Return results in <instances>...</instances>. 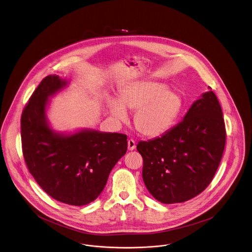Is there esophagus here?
Wrapping results in <instances>:
<instances>
[{"mask_svg":"<svg viewBox=\"0 0 252 252\" xmlns=\"http://www.w3.org/2000/svg\"><path fill=\"white\" fill-rule=\"evenodd\" d=\"M127 147H128V150H129V151L134 150V149L136 148V142H135V141L132 140V139L128 140V141H127Z\"/></svg>","mask_w":252,"mask_h":252,"instance_id":"34e87169","label":"esophagus"}]
</instances>
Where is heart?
Instances as JSON below:
<instances>
[{
	"label": "heart",
	"instance_id": "1",
	"mask_svg": "<svg viewBox=\"0 0 252 252\" xmlns=\"http://www.w3.org/2000/svg\"><path fill=\"white\" fill-rule=\"evenodd\" d=\"M158 82L139 81L125 87L109 109L117 120H126V111H134V125L141 134L157 137L171 127L181 110V98Z\"/></svg>",
	"mask_w": 252,
	"mask_h": 252
}]
</instances>
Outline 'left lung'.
Listing matches in <instances>:
<instances>
[{"mask_svg":"<svg viewBox=\"0 0 252 252\" xmlns=\"http://www.w3.org/2000/svg\"><path fill=\"white\" fill-rule=\"evenodd\" d=\"M225 142L221 107L215 93L208 91L161 137L138 143L147 189L155 199L167 204L196 197L213 180Z\"/></svg>","mask_w":252,"mask_h":252,"instance_id":"obj_1","label":"left lung"}]
</instances>
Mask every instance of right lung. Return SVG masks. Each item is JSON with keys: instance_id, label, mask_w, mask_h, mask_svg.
<instances>
[{"instance_id": "right-lung-1", "label": "right lung", "mask_w": 252, "mask_h": 252, "mask_svg": "<svg viewBox=\"0 0 252 252\" xmlns=\"http://www.w3.org/2000/svg\"><path fill=\"white\" fill-rule=\"evenodd\" d=\"M56 75L44 78L21 114V144L27 168L41 189L56 201L81 206L104 189L114 165L126 153L120 133L84 130L55 134L46 120L49 96L64 87Z\"/></svg>"}]
</instances>
